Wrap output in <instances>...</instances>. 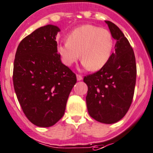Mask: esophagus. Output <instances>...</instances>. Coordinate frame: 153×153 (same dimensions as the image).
<instances>
[{"mask_svg": "<svg viewBox=\"0 0 153 153\" xmlns=\"http://www.w3.org/2000/svg\"><path fill=\"white\" fill-rule=\"evenodd\" d=\"M76 77H77V80H78V81H81V80L83 79V77L80 75H77Z\"/></svg>", "mask_w": 153, "mask_h": 153, "instance_id": "obj_1", "label": "esophagus"}]
</instances>
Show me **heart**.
<instances>
[{
	"instance_id": "b5f03b06",
	"label": "heart",
	"mask_w": 153,
	"mask_h": 153,
	"mask_svg": "<svg viewBox=\"0 0 153 153\" xmlns=\"http://www.w3.org/2000/svg\"><path fill=\"white\" fill-rule=\"evenodd\" d=\"M113 47L114 40L109 30L85 24L71 31L67 41L58 44L57 50L68 67L76 62L80 56L83 67L95 71L107 64Z\"/></svg>"
}]
</instances>
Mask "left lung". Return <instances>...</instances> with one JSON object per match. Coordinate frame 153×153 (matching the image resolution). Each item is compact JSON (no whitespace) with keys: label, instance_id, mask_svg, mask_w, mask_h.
Masks as SVG:
<instances>
[{"label":"left lung","instance_id":"left-lung-1","mask_svg":"<svg viewBox=\"0 0 153 153\" xmlns=\"http://www.w3.org/2000/svg\"><path fill=\"white\" fill-rule=\"evenodd\" d=\"M116 40L115 52L107 64L95 73L85 76L86 97L89 115L104 124L118 122L132 104L136 81V63L133 49L115 24L105 21Z\"/></svg>","mask_w":153,"mask_h":153}]
</instances>
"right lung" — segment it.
<instances>
[{
    "label": "right lung",
    "instance_id": "1",
    "mask_svg": "<svg viewBox=\"0 0 153 153\" xmlns=\"http://www.w3.org/2000/svg\"><path fill=\"white\" fill-rule=\"evenodd\" d=\"M57 26L40 27L24 38L15 53L13 84L23 112L33 124L49 127L64 115L76 75L57 50Z\"/></svg>",
    "mask_w": 153,
    "mask_h": 153
}]
</instances>
